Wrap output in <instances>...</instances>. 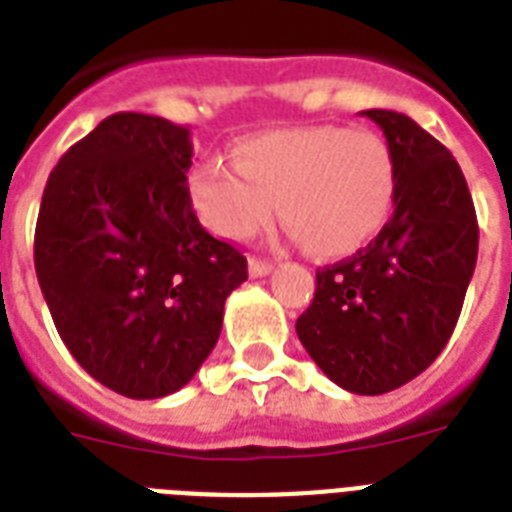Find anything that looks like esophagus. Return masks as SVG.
Listing matches in <instances>:
<instances>
[{
  "mask_svg": "<svg viewBox=\"0 0 512 512\" xmlns=\"http://www.w3.org/2000/svg\"><path fill=\"white\" fill-rule=\"evenodd\" d=\"M273 271L271 260H265V257H249V276H268Z\"/></svg>",
  "mask_w": 512,
  "mask_h": 512,
  "instance_id": "obj_1",
  "label": "esophagus"
}]
</instances>
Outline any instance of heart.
<instances>
[{
    "label": "heart",
    "instance_id": "b5f03b06",
    "mask_svg": "<svg viewBox=\"0 0 512 512\" xmlns=\"http://www.w3.org/2000/svg\"><path fill=\"white\" fill-rule=\"evenodd\" d=\"M396 154L385 135L345 124H305L239 140L236 164L204 156L188 172L201 223L244 239L279 212L287 231L321 257L356 252L388 223L396 201Z\"/></svg>",
    "mask_w": 512,
    "mask_h": 512
}]
</instances>
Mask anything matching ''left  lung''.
Returning a JSON list of instances; mask_svg holds the SVG:
<instances>
[{"mask_svg":"<svg viewBox=\"0 0 512 512\" xmlns=\"http://www.w3.org/2000/svg\"><path fill=\"white\" fill-rule=\"evenodd\" d=\"M396 154L393 217L369 247L316 273L295 329L340 388L380 396L425 372L452 337L478 257V220L452 151L396 111H361Z\"/></svg>","mask_w":512,"mask_h":512,"instance_id":"obj_1","label":"left lung"}]
</instances>
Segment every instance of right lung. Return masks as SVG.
<instances>
[{
	"label": "right lung",
	"mask_w": 512,
	"mask_h": 512,
	"mask_svg": "<svg viewBox=\"0 0 512 512\" xmlns=\"http://www.w3.org/2000/svg\"><path fill=\"white\" fill-rule=\"evenodd\" d=\"M191 130L114 114L60 156L34 233L36 279L71 356L127 398L191 380L247 257L191 207Z\"/></svg>",
	"instance_id": "right-lung-1"
}]
</instances>
